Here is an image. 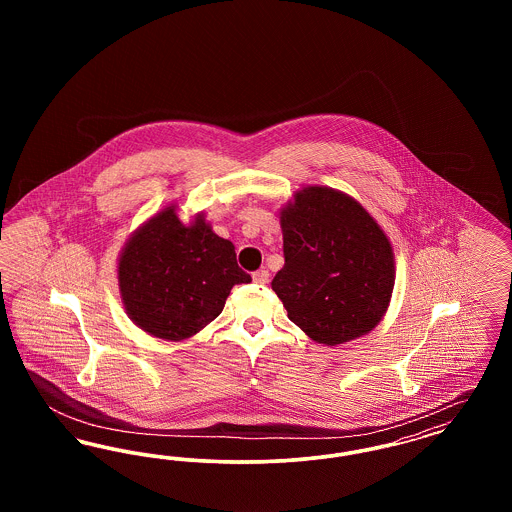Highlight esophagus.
Returning a JSON list of instances; mask_svg holds the SVG:
<instances>
[{
  "label": "esophagus",
  "instance_id": "esophagus-1",
  "mask_svg": "<svg viewBox=\"0 0 512 512\" xmlns=\"http://www.w3.org/2000/svg\"><path fill=\"white\" fill-rule=\"evenodd\" d=\"M251 278H253V282H257V284H268V270L259 268V270H255V272L251 274Z\"/></svg>",
  "mask_w": 512,
  "mask_h": 512
}]
</instances>
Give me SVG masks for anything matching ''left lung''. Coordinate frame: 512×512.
<instances>
[{
    "label": "left lung",
    "mask_w": 512,
    "mask_h": 512,
    "mask_svg": "<svg viewBox=\"0 0 512 512\" xmlns=\"http://www.w3.org/2000/svg\"><path fill=\"white\" fill-rule=\"evenodd\" d=\"M284 267L272 278L288 318L309 338L338 345L370 332L393 290L391 245L365 209L311 186L282 213Z\"/></svg>",
    "instance_id": "1"
}]
</instances>
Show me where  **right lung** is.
Masks as SVG:
<instances>
[{"instance_id": "1", "label": "right lung", "mask_w": 512, "mask_h": 512, "mask_svg": "<svg viewBox=\"0 0 512 512\" xmlns=\"http://www.w3.org/2000/svg\"><path fill=\"white\" fill-rule=\"evenodd\" d=\"M249 280L232 242L219 238L201 215L184 226L172 207L132 236L119 263L128 315L163 340L194 336L219 317L232 286Z\"/></svg>"}]
</instances>
